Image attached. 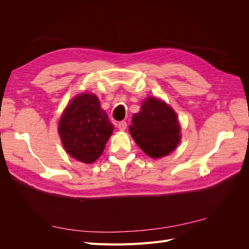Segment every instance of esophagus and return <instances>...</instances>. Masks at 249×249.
Here are the masks:
<instances>
[{"label":"esophagus","instance_id":"34e87169","mask_svg":"<svg viewBox=\"0 0 249 249\" xmlns=\"http://www.w3.org/2000/svg\"><path fill=\"white\" fill-rule=\"evenodd\" d=\"M118 129L120 131H124L126 129V122H124V120H123V122L118 123Z\"/></svg>","mask_w":249,"mask_h":249}]
</instances>
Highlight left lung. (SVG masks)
I'll return each mask as SVG.
<instances>
[{
	"label": "left lung",
	"instance_id": "obj_1",
	"mask_svg": "<svg viewBox=\"0 0 249 249\" xmlns=\"http://www.w3.org/2000/svg\"><path fill=\"white\" fill-rule=\"evenodd\" d=\"M129 130L135 142L146 155H169L180 140V126L175 110L156 97H146L140 112L134 114Z\"/></svg>",
	"mask_w": 249,
	"mask_h": 249
}]
</instances>
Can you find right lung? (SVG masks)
Here are the masks:
<instances>
[{"label": "right lung", "instance_id": "obj_1", "mask_svg": "<svg viewBox=\"0 0 249 249\" xmlns=\"http://www.w3.org/2000/svg\"><path fill=\"white\" fill-rule=\"evenodd\" d=\"M113 129L99 99L88 92L74 97L64 110L58 125L66 152L76 160L87 164L99 159Z\"/></svg>", "mask_w": 249, "mask_h": 249}]
</instances>
